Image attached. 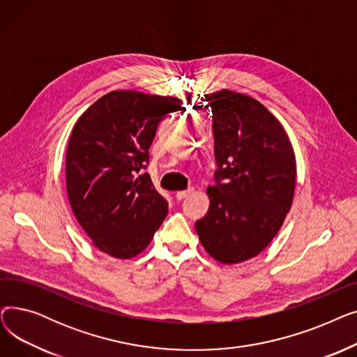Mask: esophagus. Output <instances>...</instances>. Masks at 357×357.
<instances>
[{"mask_svg": "<svg viewBox=\"0 0 357 357\" xmlns=\"http://www.w3.org/2000/svg\"><path fill=\"white\" fill-rule=\"evenodd\" d=\"M192 191H194L192 188H188L186 191H178V192L175 194V197H176V199H178V201H181V199H183V198L188 197Z\"/></svg>", "mask_w": 357, "mask_h": 357, "instance_id": "34e87169", "label": "esophagus"}]
</instances>
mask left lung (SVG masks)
<instances>
[{"mask_svg":"<svg viewBox=\"0 0 357 357\" xmlns=\"http://www.w3.org/2000/svg\"><path fill=\"white\" fill-rule=\"evenodd\" d=\"M205 101L218 167L207 188L210 208L195 230L211 257L233 265L257 256L282 227L295 191V153L282 124L255 98L222 89Z\"/></svg>","mask_w":357,"mask_h":357,"instance_id":"8db88e82","label":"left lung"}]
</instances>
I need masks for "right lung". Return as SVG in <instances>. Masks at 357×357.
Segmentation results:
<instances>
[{"instance_id":"right-lung-1","label":"right lung","mask_w":357,"mask_h":357,"mask_svg":"<svg viewBox=\"0 0 357 357\" xmlns=\"http://www.w3.org/2000/svg\"><path fill=\"white\" fill-rule=\"evenodd\" d=\"M181 108L182 101L175 97L112 91L73 126L66 150L68 198L101 252L135 257L163 222L167 201L142 171L159 123Z\"/></svg>"}]
</instances>
